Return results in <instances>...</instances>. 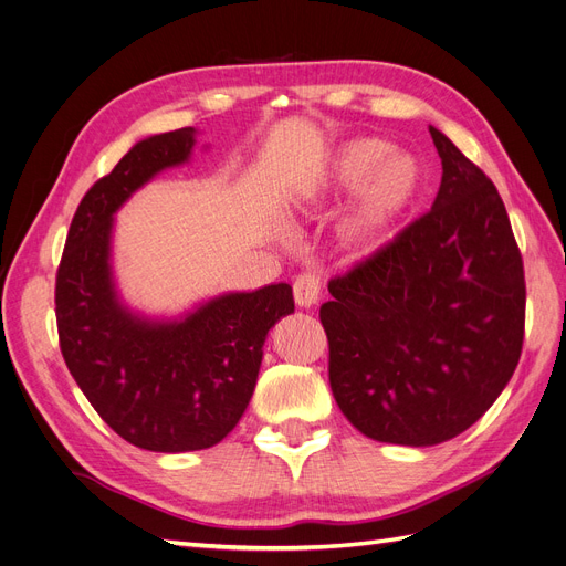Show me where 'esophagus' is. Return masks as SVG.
I'll list each match as a JSON object with an SVG mask.
<instances>
[{
	"mask_svg": "<svg viewBox=\"0 0 566 566\" xmlns=\"http://www.w3.org/2000/svg\"><path fill=\"white\" fill-rule=\"evenodd\" d=\"M293 293L300 306H312L318 302L321 295V276L314 271H304L293 283Z\"/></svg>",
	"mask_w": 566,
	"mask_h": 566,
	"instance_id": "obj_1",
	"label": "esophagus"
}]
</instances>
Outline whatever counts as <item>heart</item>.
Returning <instances> with one entry per match:
<instances>
[{
	"label": "heart",
	"instance_id": "obj_1",
	"mask_svg": "<svg viewBox=\"0 0 566 566\" xmlns=\"http://www.w3.org/2000/svg\"><path fill=\"white\" fill-rule=\"evenodd\" d=\"M422 167L382 139H354L342 146L312 188V198L358 188L349 217V238L358 245L378 241L420 193ZM306 200V198H304Z\"/></svg>",
	"mask_w": 566,
	"mask_h": 566
}]
</instances>
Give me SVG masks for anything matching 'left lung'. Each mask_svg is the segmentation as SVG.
<instances>
[{"instance_id":"1","label":"left lung","mask_w":566,"mask_h":566,"mask_svg":"<svg viewBox=\"0 0 566 566\" xmlns=\"http://www.w3.org/2000/svg\"><path fill=\"white\" fill-rule=\"evenodd\" d=\"M432 210L331 279L321 306L333 397L358 432L434 447L499 399L524 342L522 252L493 181L430 127Z\"/></svg>"}]
</instances>
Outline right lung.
<instances>
[{
  "mask_svg": "<svg viewBox=\"0 0 566 566\" xmlns=\"http://www.w3.org/2000/svg\"><path fill=\"white\" fill-rule=\"evenodd\" d=\"M196 129L136 144L73 217L56 273L59 345L104 422L156 453L210 449L245 413L269 328L295 312L293 287L266 285L202 304L175 323L132 316L111 279L113 214L165 167L188 160Z\"/></svg>",
  "mask_w": 566,
  "mask_h": 566,
  "instance_id": "right-lung-1",
  "label": "right lung"
}]
</instances>
